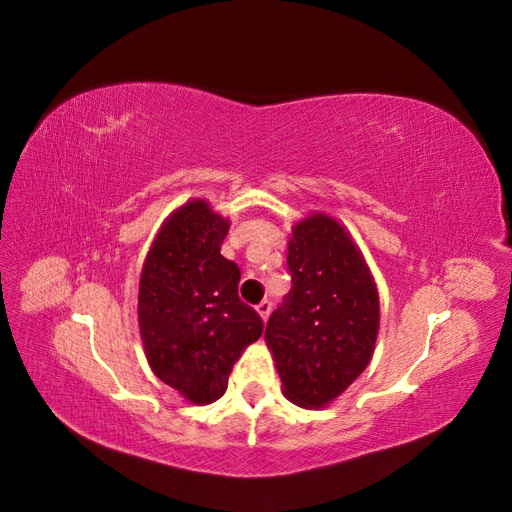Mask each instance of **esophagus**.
Listing matches in <instances>:
<instances>
[{"instance_id": "1", "label": "esophagus", "mask_w": 512, "mask_h": 512, "mask_svg": "<svg viewBox=\"0 0 512 512\" xmlns=\"http://www.w3.org/2000/svg\"><path fill=\"white\" fill-rule=\"evenodd\" d=\"M256 312L260 314V318H262V320H267V318H269V314H271V301H269V299L260 301V303L256 305Z\"/></svg>"}]
</instances>
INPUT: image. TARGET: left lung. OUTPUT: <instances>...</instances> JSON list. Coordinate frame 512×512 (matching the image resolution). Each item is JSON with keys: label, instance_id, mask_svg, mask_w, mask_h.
<instances>
[{"label": "left lung", "instance_id": "1", "mask_svg": "<svg viewBox=\"0 0 512 512\" xmlns=\"http://www.w3.org/2000/svg\"><path fill=\"white\" fill-rule=\"evenodd\" d=\"M292 288L267 322L284 395L324 408L363 374L380 327L378 288L348 230L324 213L292 228Z\"/></svg>", "mask_w": 512, "mask_h": 512}]
</instances>
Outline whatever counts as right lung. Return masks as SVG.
<instances>
[{
  "instance_id": "1",
  "label": "right lung",
  "mask_w": 512,
  "mask_h": 512,
  "mask_svg": "<svg viewBox=\"0 0 512 512\" xmlns=\"http://www.w3.org/2000/svg\"><path fill=\"white\" fill-rule=\"evenodd\" d=\"M228 226L207 200L185 203L158 230L138 284L151 371L196 406L226 393L232 365L265 327L239 299V267L220 254Z\"/></svg>"
}]
</instances>
